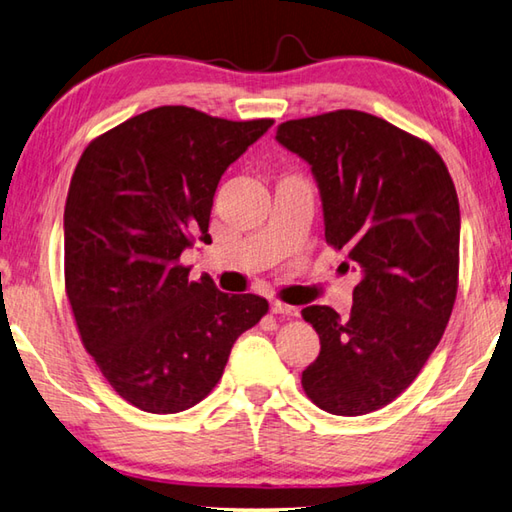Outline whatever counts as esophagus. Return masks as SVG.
<instances>
[{"instance_id": "1", "label": "esophagus", "mask_w": 512, "mask_h": 512, "mask_svg": "<svg viewBox=\"0 0 512 512\" xmlns=\"http://www.w3.org/2000/svg\"><path fill=\"white\" fill-rule=\"evenodd\" d=\"M269 310H272L274 314H281V316H298V307L281 303V301H272Z\"/></svg>"}]
</instances>
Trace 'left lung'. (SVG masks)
Masks as SVG:
<instances>
[{"label":"left lung","mask_w":512,"mask_h":512,"mask_svg":"<svg viewBox=\"0 0 512 512\" xmlns=\"http://www.w3.org/2000/svg\"><path fill=\"white\" fill-rule=\"evenodd\" d=\"M276 140L312 167L325 240L361 272L347 321L301 312L321 339L303 370L318 408L359 417L388 406L435 352L459 281V200L426 140L376 115L341 109L278 124Z\"/></svg>","instance_id":"left-lung-1"}]
</instances>
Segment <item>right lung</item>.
<instances>
[{"mask_svg":"<svg viewBox=\"0 0 512 512\" xmlns=\"http://www.w3.org/2000/svg\"><path fill=\"white\" fill-rule=\"evenodd\" d=\"M274 120L158 106L84 149L64 207V283L104 379L144 412L173 414L216 388L231 347L269 310L256 294L189 281L180 254L209 240L220 176Z\"/></svg>","mask_w":512,"mask_h":512,"instance_id":"right-lung-1","label":"right lung"}]
</instances>
